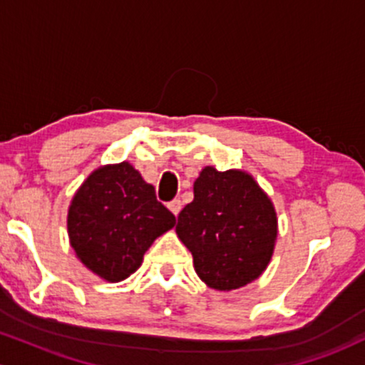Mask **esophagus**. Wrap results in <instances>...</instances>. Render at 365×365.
I'll use <instances>...</instances> for the list:
<instances>
[{"label":"esophagus","instance_id":"34e87169","mask_svg":"<svg viewBox=\"0 0 365 365\" xmlns=\"http://www.w3.org/2000/svg\"><path fill=\"white\" fill-rule=\"evenodd\" d=\"M182 206H183V204H182V200H180V199H175V200H171V202L168 204L170 211L173 212L175 216H178V212L182 211Z\"/></svg>","mask_w":365,"mask_h":365}]
</instances>
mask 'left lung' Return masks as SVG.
Instances as JSON below:
<instances>
[{"mask_svg": "<svg viewBox=\"0 0 365 365\" xmlns=\"http://www.w3.org/2000/svg\"><path fill=\"white\" fill-rule=\"evenodd\" d=\"M177 235L194 257L197 276L209 288L230 292L266 271L278 217L252 175L206 166L194 182V200L178 215Z\"/></svg>", "mask_w": 365, "mask_h": 365, "instance_id": "left-lung-1", "label": "left lung"}]
</instances>
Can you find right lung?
Here are the masks:
<instances>
[{"instance_id": "right-lung-1", "label": "right lung", "mask_w": 365, "mask_h": 365, "mask_svg": "<svg viewBox=\"0 0 365 365\" xmlns=\"http://www.w3.org/2000/svg\"><path fill=\"white\" fill-rule=\"evenodd\" d=\"M150 183L127 161L99 166L68 206L66 228L75 255L104 282L118 283L140 267L153 242L175 226Z\"/></svg>"}]
</instances>
